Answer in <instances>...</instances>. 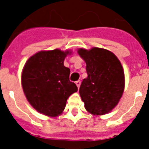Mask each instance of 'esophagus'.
Instances as JSON below:
<instances>
[{"label":"esophagus","instance_id":"esophagus-1","mask_svg":"<svg viewBox=\"0 0 149 149\" xmlns=\"http://www.w3.org/2000/svg\"><path fill=\"white\" fill-rule=\"evenodd\" d=\"M76 84H77V87H78V89H79V86H80V84H81V82H80V80H78V81L76 82Z\"/></svg>","mask_w":149,"mask_h":149}]
</instances>
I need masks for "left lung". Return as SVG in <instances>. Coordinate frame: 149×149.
Here are the masks:
<instances>
[{
	"label": "left lung",
	"mask_w": 149,
	"mask_h": 149,
	"mask_svg": "<svg viewBox=\"0 0 149 149\" xmlns=\"http://www.w3.org/2000/svg\"><path fill=\"white\" fill-rule=\"evenodd\" d=\"M86 64L87 77L79 87L84 107L93 115H104L118 104L125 90V73L118 57L111 51L93 47L79 49Z\"/></svg>",
	"instance_id": "8db88e82"
}]
</instances>
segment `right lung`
I'll use <instances>...</instances> for the list:
<instances>
[{"mask_svg":"<svg viewBox=\"0 0 149 149\" xmlns=\"http://www.w3.org/2000/svg\"><path fill=\"white\" fill-rule=\"evenodd\" d=\"M71 52L40 51L27 60L22 73V85L28 101L36 111L57 117L65 109L66 100L77 91L70 81V70L64 59Z\"/></svg>","mask_w":149,"mask_h":149,"instance_id":"right-lung-1","label":"right lung"}]
</instances>
